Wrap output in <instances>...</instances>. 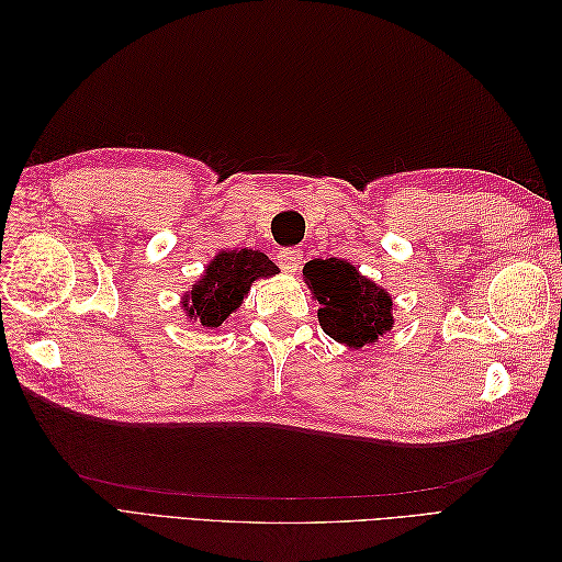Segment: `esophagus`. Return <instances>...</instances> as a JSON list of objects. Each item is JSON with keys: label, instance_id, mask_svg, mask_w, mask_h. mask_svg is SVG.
<instances>
[{"label": "esophagus", "instance_id": "1", "mask_svg": "<svg viewBox=\"0 0 562 562\" xmlns=\"http://www.w3.org/2000/svg\"><path fill=\"white\" fill-rule=\"evenodd\" d=\"M277 260L285 274H295V271L302 267V250L300 248H283V250H279Z\"/></svg>", "mask_w": 562, "mask_h": 562}]
</instances>
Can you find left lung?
Listing matches in <instances>:
<instances>
[{
  "instance_id": "1",
  "label": "left lung",
  "mask_w": 562,
  "mask_h": 562,
  "mask_svg": "<svg viewBox=\"0 0 562 562\" xmlns=\"http://www.w3.org/2000/svg\"><path fill=\"white\" fill-rule=\"evenodd\" d=\"M302 279L321 304L318 323L335 342L349 349L375 345L394 328V297L342 258L310 260Z\"/></svg>"
}]
</instances>
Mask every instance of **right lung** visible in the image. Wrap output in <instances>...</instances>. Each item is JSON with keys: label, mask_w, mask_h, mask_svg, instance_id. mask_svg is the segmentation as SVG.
<instances>
[{"label": "right lung", "mask_w": 562, "mask_h": 562, "mask_svg": "<svg viewBox=\"0 0 562 562\" xmlns=\"http://www.w3.org/2000/svg\"><path fill=\"white\" fill-rule=\"evenodd\" d=\"M277 274L279 267L260 250H217L190 291L182 293V312L187 321L196 323V328L215 330L241 307L255 281Z\"/></svg>", "instance_id": "add662e5"}]
</instances>
